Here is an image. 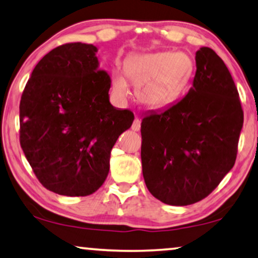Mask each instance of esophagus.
Returning a JSON list of instances; mask_svg holds the SVG:
<instances>
[{
	"instance_id": "obj_1",
	"label": "esophagus",
	"mask_w": 258,
	"mask_h": 258,
	"mask_svg": "<svg viewBox=\"0 0 258 258\" xmlns=\"http://www.w3.org/2000/svg\"><path fill=\"white\" fill-rule=\"evenodd\" d=\"M140 128H141V120H140L139 117L136 116V118H134L133 124H132V130L136 131V132H138V131H140Z\"/></svg>"
}]
</instances>
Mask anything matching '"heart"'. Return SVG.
I'll use <instances>...</instances> for the list:
<instances>
[{
  "label": "heart",
  "mask_w": 258,
  "mask_h": 258,
  "mask_svg": "<svg viewBox=\"0 0 258 258\" xmlns=\"http://www.w3.org/2000/svg\"><path fill=\"white\" fill-rule=\"evenodd\" d=\"M194 71L191 56L183 52L131 55L125 61V72L120 68L112 71V90L120 101L127 97V75L137 84V97L142 104L152 109H163L183 94Z\"/></svg>",
  "instance_id": "obj_1"
}]
</instances>
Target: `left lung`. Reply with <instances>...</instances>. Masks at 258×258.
<instances>
[{
    "mask_svg": "<svg viewBox=\"0 0 258 258\" xmlns=\"http://www.w3.org/2000/svg\"><path fill=\"white\" fill-rule=\"evenodd\" d=\"M189 92L141 122L142 174L164 204L191 205L206 198L233 168L243 126L237 88L212 48L196 52Z\"/></svg>",
    "mask_w": 258,
    "mask_h": 258,
    "instance_id": "obj_1",
    "label": "left lung"
}]
</instances>
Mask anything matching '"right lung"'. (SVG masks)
<instances>
[{
	"label": "right lung",
	"instance_id": "add662e5",
	"mask_svg": "<svg viewBox=\"0 0 258 258\" xmlns=\"http://www.w3.org/2000/svg\"><path fill=\"white\" fill-rule=\"evenodd\" d=\"M94 45L68 43L37 66L19 104V142L41 185L69 197L97 191L111 149L134 114L110 104L111 78Z\"/></svg>",
	"mask_w": 258,
	"mask_h": 258
}]
</instances>
